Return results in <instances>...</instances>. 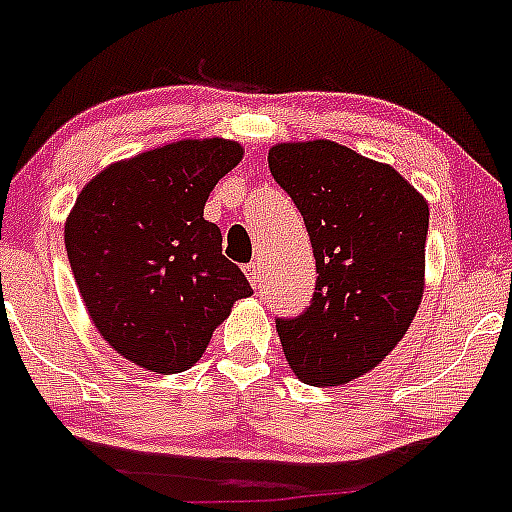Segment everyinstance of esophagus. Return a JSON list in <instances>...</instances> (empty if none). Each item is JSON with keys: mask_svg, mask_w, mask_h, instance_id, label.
Listing matches in <instances>:
<instances>
[{"mask_svg": "<svg viewBox=\"0 0 512 512\" xmlns=\"http://www.w3.org/2000/svg\"><path fill=\"white\" fill-rule=\"evenodd\" d=\"M246 274H248V282H251L253 287H256V284H259V279H261L259 264H256V261H251V264L246 266Z\"/></svg>", "mask_w": 512, "mask_h": 512, "instance_id": "34e87169", "label": "esophagus"}]
</instances>
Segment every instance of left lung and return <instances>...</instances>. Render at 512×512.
<instances>
[{
  "label": "left lung",
  "mask_w": 512,
  "mask_h": 512,
  "mask_svg": "<svg viewBox=\"0 0 512 512\" xmlns=\"http://www.w3.org/2000/svg\"><path fill=\"white\" fill-rule=\"evenodd\" d=\"M271 176L292 197L312 243L310 307L277 318L297 379L336 387L400 343L423 300L428 202L390 164L333 140L279 143Z\"/></svg>",
  "instance_id": "8db88e82"
}]
</instances>
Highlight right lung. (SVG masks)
<instances>
[{"label": "right lung", "mask_w": 512, "mask_h": 512, "mask_svg": "<svg viewBox=\"0 0 512 512\" xmlns=\"http://www.w3.org/2000/svg\"><path fill=\"white\" fill-rule=\"evenodd\" d=\"M241 143L176 140L99 171L66 220V253L99 336L156 374L187 372L235 300L253 295L205 220Z\"/></svg>", "instance_id": "right-lung-1"}]
</instances>
